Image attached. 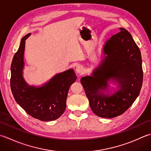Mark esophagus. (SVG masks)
Returning <instances> with one entry per match:
<instances>
[{
	"mask_svg": "<svg viewBox=\"0 0 151 151\" xmlns=\"http://www.w3.org/2000/svg\"><path fill=\"white\" fill-rule=\"evenodd\" d=\"M76 72L79 74V75H82L84 73V68L81 65L77 66L76 68Z\"/></svg>",
	"mask_w": 151,
	"mask_h": 151,
	"instance_id": "esophagus-1",
	"label": "esophagus"
}]
</instances>
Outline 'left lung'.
Instances as JSON below:
<instances>
[{"mask_svg":"<svg viewBox=\"0 0 151 151\" xmlns=\"http://www.w3.org/2000/svg\"><path fill=\"white\" fill-rule=\"evenodd\" d=\"M119 30L105 43L103 52L107 55L92 76L81 80L91 110L102 118L111 119L123 114L135 101L142 87L139 48L126 29ZM111 79L119 84L120 90L112 96L105 95L102 90L106 89Z\"/></svg>","mask_w":151,"mask_h":151,"instance_id":"left-lung-1","label":"left lung"}]
</instances>
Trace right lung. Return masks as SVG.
<instances>
[{
  "instance_id": "right-lung-1",
  "label": "right lung",
  "mask_w": 151,
  "mask_h": 151,
  "mask_svg": "<svg viewBox=\"0 0 151 151\" xmlns=\"http://www.w3.org/2000/svg\"><path fill=\"white\" fill-rule=\"evenodd\" d=\"M30 35L29 33L22 38L14 55L11 64V90L15 100L27 113L42 121L54 120L65 110L68 91L76 81V76L73 69H69L57 74L43 86L36 88L27 84L22 70L25 40Z\"/></svg>"
}]
</instances>
